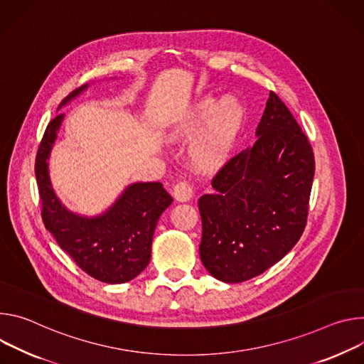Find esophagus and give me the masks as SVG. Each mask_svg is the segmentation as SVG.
Here are the masks:
<instances>
[{
	"label": "esophagus",
	"mask_w": 364,
	"mask_h": 364,
	"mask_svg": "<svg viewBox=\"0 0 364 364\" xmlns=\"http://www.w3.org/2000/svg\"><path fill=\"white\" fill-rule=\"evenodd\" d=\"M173 196L176 200H181V203H186L192 198V185L188 181H179L173 186Z\"/></svg>",
	"instance_id": "esophagus-1"
}]
</instances>
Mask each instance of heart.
I'll return each instance as SVG.
<instances>
[{
    "mask_svg": "<svg viewBox=\"0 0 364 364\" xmlns=\"http://www.w3.org/2000/svg\"><path fill=\"white\" fill-rule=\"evenodd\" d=\"M243 108L234 98H225L220 104L215 98H204L196 102L191 111L173 129V139H189L205 124L193 146L192 157L196 166L211 169L218 166L230 153L235 137L243 124Z\"/></svg>",
    "mask_w": 364,
    "mask_h": 364,
    "instance_id": "1",
    "label": "heart"
}]
</instances>
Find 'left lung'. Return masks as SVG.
Segmentation results:
<instances>
[{"instance_id":"1","label":"left lung","mask_w":364,"mask_h":364,"mask_svg":"<svg viewBox=\"0 0 364 364\" xmlns=\"http://www.w3.org/2000/svg\"><path fill=\"white\" fill-rule=\"evenodd\" d=\"M257 139L232 156L203 195L199 256L221 282L238 284L262 274L287 256L308 218L315 159L295 117L273 91Z\"/></svg>"}]
</instances>
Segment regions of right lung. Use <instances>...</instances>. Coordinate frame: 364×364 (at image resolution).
Returning a JSON list of instances; mask_svg holds the SVG:
<instances>
[{
    "label": "right lung",
    "mask_w": 364,
    "mask_h": 364,
    "mask_svg": "<svg viewBox=\"0 0 364 364\" xmlns=\"http://www.w3.org/2000/svg\"><path fill=\"white\" fill-rule=\"evenodd\" d=\"M87 88L75 90L60 105ZM63 114L50 119L36 154V179L45 227L58 245L91 277L104 284H124L150 262L151 240L159 217L173 198L160 182L130 185L102 215L87 218L69 213L50 185L48 159Z\"/></svg>",
    "instance_id": "right-lung-1"
}]
</instances>
